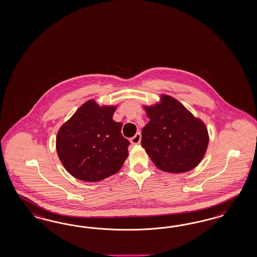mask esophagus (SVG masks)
Instances as JSON below:
<instances>
[{
    "label": "esophagus",
    "instance_id": "34e87169",
    "mask_svg": "<svg viewBox=\"0 0 257 257\" xmlns=\"http://www.w3.org/2000/svg\"><path fill=\"white\" fill-rule=\"evenodd\" d=\"M140 140H141V135H140V133H137V134L133 137L132 139L130 140V141H131V143H132L133 145H136V144H140Z\"/></svg>",
    "mask_w": 257,
    "mask_h": 257
}]
</instances>
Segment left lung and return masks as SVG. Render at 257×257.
Listing matches in <instances>:
<instances>
[{
    "label": "left lung",
    "instance_id": "1",
    "mask_svg": "<svg viewBox=\"0 0 257 257\" xmlns=\"http://www.w3.org/2000/svg\"><path fill=\"white\" fill-rule=\"evenodd\" d=\"M145 110L150 121L142 129L141 146L156 167L173 173L194 169L208 146V133L202 120L167 95L161 103Z\"/></svg>",
    "mask_w": 257,
    "mask_h": 257
}]
</instances>
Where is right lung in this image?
<instances>
[{"mask_svg":"<svg viewBox=\"0 0 257 257\" xmlns=\"http://www.w3.org/2000/svg\"><path fill=\"white\" fill-rule=\"evenodd\" d=\"M115 106L86 101L59 129L56 151L65 169L82 181L98 182L116 173L128 156L130 142L113 120Z\"/></svg>","mask_w":257,"mask_h":257,"instance_id":"1","label":"right lung"}]
</instances>
